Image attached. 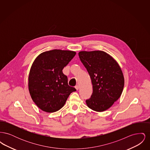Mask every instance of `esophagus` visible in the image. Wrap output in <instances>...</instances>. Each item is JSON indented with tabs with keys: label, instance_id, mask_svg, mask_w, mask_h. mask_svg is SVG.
Masks as SVG:
<instances>
[{
	"label": "esophagus",
	"instance_id": "esophagus-1",
	"mask_svg": "<svg viewBox=\"0 0 150 150\" xmlns=\"http://www.w3.org/2000/svg\"><path fill=\"white\" fill-rule=\"evenodd\" d=\"M75 88H76V90H79V86H78V85L75 86Z\"/></svg>",
	"mask_w": 150,
	"mask_h": 150
}]
</instances>
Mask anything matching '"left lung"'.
<instances>
[{
	"label": "left lung",
	"instance_id": "left-lung-1",
	"mask_svg": "<svg viewBox=\"0 0 150 150\" xmlns=\"http://www.w3.org/2000/svg\"><path fill=\"white\" fill-rule=\"evenodd\" d=\"M79 56L93 86V93L86 100V103L94 111H104L121 96L124 86L121 68L112 57L103 51H81Z\"/></svg>",
	"mask_w": 150,
	"mask_h": 150
}]
</instances>
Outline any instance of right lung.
<instances>
[{"mask_svg":"<svg viewBox=\"0 0 150 150\" xmlns=\"http://www.w3.org/2000/svg\"><path fill=\"white\" fill-rule=\"evenodd\" d=\"M76 52L59 50L47 51L36 57L29 76V90L36 106L47 112H54L64 106L76 89L69 86L62 70Z\"/></svg>","mask_w":150,"mask_h":150,"instance_id":"add662e5","label":"right lung"}]
</instances>
